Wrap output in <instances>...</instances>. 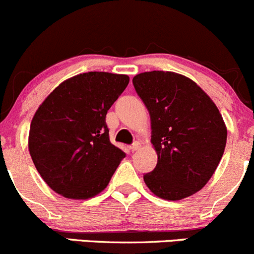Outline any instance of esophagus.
<instances>
[{
    "label": "esophagus",
    "instance_id": "34e87169",
    "mask_svg": "<svg viewBox=\"0 0 254 254\" xmlns=\"http://www.w3.org/2000/svg\"><path fill=\"white\" fill-rule=\"evenodd\" d=\"M140 146H142V144H140L139 142H134L132 145H130V150H132V151H137L138 149L140 148Z\"/></svg>",
    "mask_w": 254,
    "mask_h": 254
}]
</instances>
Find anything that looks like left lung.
I'll list each match as a JSON object with an SVG mask.
<instances>
[{"label":"left lung","mask_w":254,"mask_h":254,"mask_svg":"<svg viewBox=\"0 0 254 254\" xmlns=\"http://www.w3.org/2000/svg\"><path fill=\"white\" fill-rule=\"evenodd\" d=\"M135 91L150 115L155 169L144 175L159 198L180 200L210 180L226 145L227 129L219 109L190 78L151 70L133 78Z\"/></svg>","instance_id":"left-lung-1"}]
</instances>
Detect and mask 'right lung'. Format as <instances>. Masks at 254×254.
Returning <instances> with one entry per match:
<instances>
[{"mask_svg": "<svg viewBox=\"0 0 254 254\" xmlns=\"http://www.w3.org/2000/svg\"><path fill=\"white\" fill-rule=\"evenodd\" d=\"M129 83L126 74L88 72L64 80L36 110L29 153L51 190L88 199L106 188L126 154L110 142L106 114Z\"/></svg>", "mask_w": 254, "mask_h": 254, "instance_id": "1", "label": "right lung"}]
</instances>
